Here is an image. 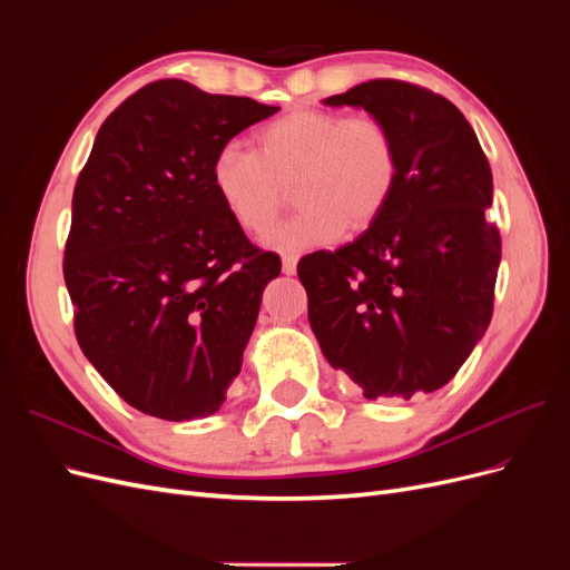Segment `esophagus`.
I'll use <instances>...</instances> for the list:
<instances>
[{"instance_id": "1", "label": "esophagus", "mask_w": 570, "mask_h": 570, "mask_svg": "<svg viewBox=\"0 0 570 570\" xmlns=\"http://www.w3.org/2000/svg\"><path fill=\"white\" fill-rule=\"evenodd\" d=\"M283 273L285 275H295L297 273V256L295 254H285L283 256Z\"/></svg>"}]
</instances>
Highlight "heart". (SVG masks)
<instances>
[{
  "mask_svg": "<svg viewBox=\"0 0 570 570\" xmlns=\"http://www.w3.org/2000/svg\"><path fill=\"white\" fill-rule=\"evenodd\" d=\"M400 183V151L373 116L295 109L256 132V149L226 142L212 161V185L235 226L262 237L287 204L299 212L271 233V245L299 252L383 216Z\"/></svg>",
  "mask_w": 570,
  "mask_h": 570,
  "instance_id": "heart-1",
  "label": "heart"
}]
</instances>
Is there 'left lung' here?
<instances>
[{
    "instance_id": "8db88e82",
    "label": "left lung",
    "mask_w": 570,
    "mask_h": 570,
    "mask_svg": "<svg viewBox=\"0 0 570 570\" xmlns=\"http://www.w3.org/2000/svg\"><path fill=\"white\" fill-rule=\"evenodd\" d=\"M323 105L383 120L400 151V183L354 243L297 264L308 323L327 364L366 400L435 392L492 318L502 237L485 220L488 157L452 101L419 85L377 78Z\"/></svg>"
}]
</instances>
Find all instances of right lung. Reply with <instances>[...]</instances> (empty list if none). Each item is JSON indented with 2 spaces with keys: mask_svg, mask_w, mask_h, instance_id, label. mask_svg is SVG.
Wrapping results in <instances>:
<instances>
[{
  "mask_svg": "<svg viewBox=\"0 0 570 570\" xmlns=\"http://www.w3.org/2000/svg\"><path fill=\"white\" fill-rule=\"evenodd\" d=\"M275 111L185 80L149 82L101 124L80 170L63 252L76 337L147 416H212L243 368L281 256L223 209L212 161Z\"/></svg>",
  "mask_w": 570,
  "mask_h": 570,
  "instance_id": "add662e5",
  "label": "right lung"
}]
</instances>
